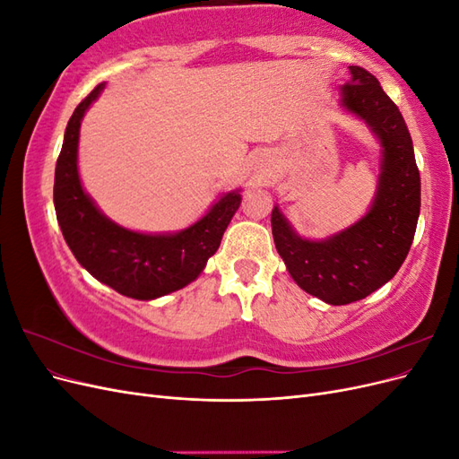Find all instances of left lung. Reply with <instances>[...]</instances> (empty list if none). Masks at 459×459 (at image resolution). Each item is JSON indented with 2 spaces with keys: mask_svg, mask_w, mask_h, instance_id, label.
Listing matches in <instances>:
<instances>
[{
  "mask_svg": "<svg viewBox=\"0 0 459 459\" xmlns=\"http://www.w3.org/2000/svg\"><path fill=\"white\" fill-rule=\"evenodd\" d=\"M339 105L362 120L381 147L379 178L368 212L325 239L302 238L272 211V233L287 272L308 295L333 307L362 300L391 281L406 260L418 228L421 179L404 118L373 74L349 66Z\"/></svg>",
  "mask_w": 459,
  "mask_h": 459,
  "instance_id": "obj_1",
  "label": "left lung"
}]
</instances>
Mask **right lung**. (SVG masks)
<instances>
[{
	"label": "right lung",
	"mask_w": 459,
	"mask_h": 459,
	"mask_svg": "<svg viewBox=\"0 0 459 459\" xmlns=\"http://www.w3.org/2000/svg\"><path fill=\"white\" fill-rule=\"evenodd\" d=\"M103 90L105 82L74 108L66 124L55 166V212L82 268L124 297L152 300L184 289L201 275L238 212L241 189L224 193L195 224L174 233L134 231L105 216L82 186L78 172L80 124Z\"/></svg>",
	"instance_id": "right-lung-1"
}]
</instances>
